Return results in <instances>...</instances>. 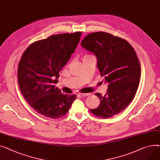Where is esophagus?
<instances>
[{
    "mask_svg": "<svg viewBox=\"0 0 160 160\" xmlns=\"http://www.w3.org/2000/svg\"><path fill=\"white\" fill-rule=\"evenodd\" d=\"M79 95H81L82 96H90V93H80Z\"/></svg>",
    "mask_w": 160,
    "mask_h": 160,
    "instance_id": "1",
    "label": "esophagus"
}]
</instances>
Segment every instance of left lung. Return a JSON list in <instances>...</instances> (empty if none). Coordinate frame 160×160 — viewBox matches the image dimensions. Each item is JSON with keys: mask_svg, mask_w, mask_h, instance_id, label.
Returning <instances> with one entry per match:
<instances>
[{"mask_svg": "<svg viewBox=\"0 0 160 160\" xmlns=\"http://www.w3.org/2000/svg\"><path fill=\"white\" fill-rule=\"evenodd\" d=\"M81 46L96 55L101 76L108 84L105 96L95 93L100 104L90 112L102 118L118 114L133 100L139 85L141 68L134 49L125 39L103 32L87 35Z\"/></svg>", "mask_w": 160, "mask_h": 160, "instance_id": "1", "label": "left lung"}]
</instances>
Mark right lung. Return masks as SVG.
Masks as SVG:
<instances>
[{"mask_svg":"<svg viewBox=\"0 0 160 160\" xmlns=\"http://www.w3.org/2000/svg\"><path fill=\"white\" fill-rule=\"evenodd\" d=\"M81 32L53 35L31 44L18 65V84L22 95L39 114L52 119L63 117L76 96L63 94L54 86L59 72L78 45Z\"/></svg>","mask_w":160,"mask_h":160,"instance_id":"right-lung-1","label":"right lung"}]
</instances>
